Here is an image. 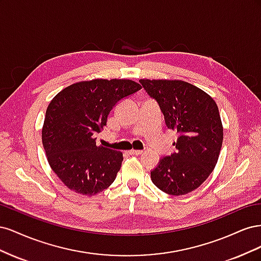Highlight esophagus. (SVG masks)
Segmentation results:
<instances>
[{
    "mask_svg": "<svg viewBox=\"0 0 261 261\" xmlns=\"http://www.w3.org/2000/svg\"><path fill=\"white\" fill-rule=\"evenodd\" d=\"M144 151H143V150H129V151H128V153L129 154H132V155H139V154H141V153H143Z\"/></svg>",
    "mask_w": 261,
    "mask_h": 261,
    "instance_id": "34e87169",
    "label": "esophagus"
}]
</instances>
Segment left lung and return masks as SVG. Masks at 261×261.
<instances>
[{
	"label": "left lung",
	"mask_w": 261,
	"mask_h": 261,
	"mask_svg": "<svg viewBox=\"0 0 261 261\" xmlns=\"http://www.w3.org/2000/svg\"><path fill=\"white\" fill-rule=\"evenodd\" d=\"M154 99L168 128L176 130V151L161 158L151 171L152 183L160 191L180 196L198 188L218 162L223 127L218 106L198 87L181 81L140 80Z\"/></svg>",
	"instance_id": "left-lung-1"
}]
</instances>
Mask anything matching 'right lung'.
<instances>
[{
    "instance_id": "obj_1",
    "label": "right lung",
    "mask_w": 261,
    "mask_h": 261,
    "mask_svg": "<svg viewBox=\"0 0 261 261\" xmlns=\"http://www.w3.org/2000/svg\"><path fill=\"white\" fill-rule=\"evenodd\" d=\"M140 89L128 80H93L66 87L50 102L42 144L51 169L69 189L93 196L113 183L123 154L97 146L94 135L117 102Z\"/></svg>"
}]
</instances>
